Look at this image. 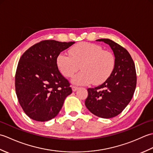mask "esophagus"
<instances>
[{"label":"esophagus","mask_w":153,"mask_h":153,"mask_svg":"<svg viewBox=\"0 0 153 153\" xmlns=\"http://www.w3.org/2000/svg\"><path fill=\"white\" fill-rule=\"evenodd\" d=\"M71 88H72L73 91L75 92V91H76L79 89V87H76V86H72V87H71Z\"/></svg>","instance_id":"obj_1"}]
</instances>
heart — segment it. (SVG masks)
Instances as JSON below:
<instances>
[{"mask_svg": "<svg viewBox=\"0 0 153 153\" xmlns=\"http://www.w3.org/2000/svg\"><path fill=\"white\" fill-rule=\"evenodd\" d=\"M69 53L58 55L56 63L61 74L70 77L79 70L82 71L74 76L71 82L76 85H86L93 83L100 85L108 79L115 68L114 54L104 51L99 45L82 42L71 47Z\"/></svg>", "mask_w": 153, "mask_h": 153, "instance_id": "b5f03b06", "label": "heart"}]
</instances>
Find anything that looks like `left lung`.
<instances>
[{"label":"left lung","instance_id":"1","mask_svg":"<svg viewBox=\"0 0 153 153\" xmlns=\"http://www.w3.org/2000/svg\"><path fill=\"white\" fill-rule=\"evenodd\" d=\"M108 44L115 56V68L102 85L89 88L85 105L89 111L100 118H111L128 106L135 92L137 77L134 62L126 48L108 39H100Z\"/></svg>","mask_w":153,"mask_h":153}]
</instances>
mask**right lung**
Masks as SVG:
<instances>
[{
	"mask_svg": "<svg viewBox=\"0 0 153 153\" xmlns=\"http://www.w3.org/2000/svg\"><path fill=\"white\" fill-rule=\"evenodd\" d=\"M74 43L42 41L28 48L19 59L16 93L22 109L32 120L46 122L54 118L72 92L69 82L58 70L56 58Z\"/></svg>",
	"mask_w": 153,
	"mask_h": 153,
	"instance_id": "add662e5",
	"label": "right lung"
}]
</instances>
